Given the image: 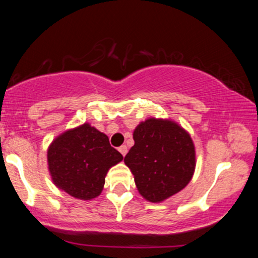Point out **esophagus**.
I'll return each mask as SVG.
<instances>
[{
	"label": "esophagus",
	"instance_id": "1",
	"mask_svg": "<svg viewBox=\"0 0 258 258\" xmlns=\"http://www.w3.org/2000/svg\"><path fill=\"white\" fill-rule=\"evenodd\" d=\"M119 152L121 153V155L125 156L126 154H127V147H126V146H121V147L119 148Z\"/></svg>",
	"mask_w": 258,
	"mask_h": 258
}]
</instances>
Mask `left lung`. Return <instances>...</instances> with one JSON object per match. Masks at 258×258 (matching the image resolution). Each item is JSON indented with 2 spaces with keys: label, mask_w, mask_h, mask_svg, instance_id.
I'll return each instance as SVG.
<instances>
[{
  "label": "left lung",
  "mask_w": 258,
  "mask_h": 258,
  "mask_svg": "<svg viewBox=\"0 0 258 258\" xmlns=\"http://www.w3.org/2000/svg\"><path fill=\"white\" fill-rule=\"evenodd\" d=\"M135 146L125 156L139 194L160 203L182 190L195 170V147L189 133L172 120L150 117L133 131Z\"/></svg>",
  "instance_id": "left-lung-1"
}]
</instances>
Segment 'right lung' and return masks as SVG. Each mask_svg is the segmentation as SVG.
Masks as SVG:
<instances>
[{
    "instance_id": "obj_1",
    "label": "right lung",
    "mask_w": 258,
    "mask_h": 258,
    "mask_svg": "<svg viewBox=\"0 0 258 258\" xmlns=\"http://www.w3.org/2000/svg\"><path fill=\"white\" fill-rule=\"evenodd\" d=\"M122 159L123 156L110 146L108 136L90 123L59 135L47 152L53 183L80 200L98 197L109 168Z\"/></svg>"
}]
</instances>
